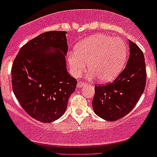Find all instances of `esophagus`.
I'll return each mask as SVG.
<instances>
[{
	"label": "esophagus",
	"instance_id": "34e87169",
	"mask_svg": "<svg viewBox=\"0 0 157 157\" xmlns=\"http://www.w3.org/2000/svg\"><path fill=\"white\" fill-rule=\"evenodd\" d=\"M83 85H84V82L78 81V84H77V86L78 87H82Z\"/></svg>",
	"mask_w": 157,
	"mask_h": 157
}]
</instances>
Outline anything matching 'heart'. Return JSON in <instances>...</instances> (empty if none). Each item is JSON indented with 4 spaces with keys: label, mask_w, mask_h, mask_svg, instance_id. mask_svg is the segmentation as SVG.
Instances as JSON below:
<instances>
[{
    "label": "heart",
    "mask_w": 157,
    "mask_h": 157,
    "mask_svg": "<svg viewBox=\"0 0 157 157\" xmlns=\"http://www.w3.org/2000/svg\"><path fill=\"white\" fill-rule=\"evenodd\" d=\"M127 56L126 43L120 37L95 34L87 37L69 52L67 61L71 72L78 77L88 62L90 76H98L101 81L109 82L120 74Z\"/></svg>",
    "instance_id": "obj_1"
}]
</instances>
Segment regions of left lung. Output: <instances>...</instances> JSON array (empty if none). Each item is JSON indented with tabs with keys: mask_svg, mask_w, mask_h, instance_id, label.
<instances>
[{
	"mask_svg": "<svg viewBox=\"0 0 157 157\" xmlns=\"http://www.w3.org/2000/svg\"><path fill=\"white\" fill-rule=\"evenodd\" d=\"M130 56L126 67L116 79L106 85H96L92 105L96 114L116 121L132 110L143 94L146 82L145 57L141 48L129 41Z\"/></svg>",
	"mask_w": 157,
	"mask_h": 157,
	"instance_id": "8db88e82",
	"label": "left lung"
}]
</instances>
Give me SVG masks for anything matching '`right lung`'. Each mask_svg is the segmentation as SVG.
<instances>
[{"mask_svg": "<svg viewBox=\"0 0 157 157\" xmlns=\"http://www.w3.org/2000/svg\"><path fill=\"white\" fill-rule=\"evenodd\" d=\"M65 33L52 30L39 34L20 48L12 63L14 94L25 112L42 123H51L64 113L77 85L67 70ZM49 48L57 52H48Z\"/></svg>", "mask_w": 157, "mask_h": 157, "instance_id": "1", "label": "right lung"}]
</instances>
